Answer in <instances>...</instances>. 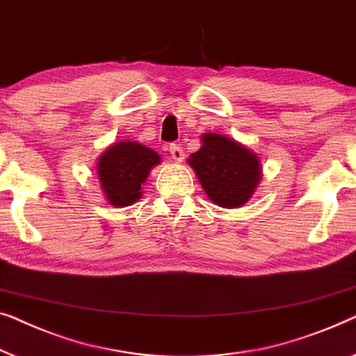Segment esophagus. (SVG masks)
<instances>
[{"label":"esophagus","instance_id":"esophagus-1","mask_svg":"<svg viewBox=\"0 0 356 356\" xmlns=\"http://www.w3.org/2000/svg\"><path fill=\"white\" fill-rule=\"evenodd\" d=\"M169 153H171V158L176 163H180L184 159V152H182V148H180L177 143H172L171 147H169Z\"/></svg>","mask_w":356,"mask_h":356}]
</instances>
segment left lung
<instances>
[{
    "label": "left lung",
    "mask_w": 356,
    "mask_h": 356,
    "mask_svg": "<svg viewBox=\"0 0 356 356\" xmlns=\"http://www.w3.org/2000/svg\"><path fill=\"white\" fill-rule=\"evenodd\" d=\"M202 142V148L187 161L208 198L222 208L242 207L261 177L258 156L221 134H204Z\"/></svg>",
    "instance_id": "left-lung-1"
}]
</instances>
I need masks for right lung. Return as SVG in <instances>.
Returning <instances> with one entry per match:
<instances>
[{"label":"right lung","instance_id":"add662e5","mask_svg":"<svg viewBox=\"0 0 356 356\" xmlns=\"http://www.w3.org/2000/svg\"><path fill=\"white\" fill-rule=\"evenodd\" d=\"M161 161L156 152L138 142H118L98 159V177L109 204L129 207L142 197V184Z\"/></svg>","mask_w":356,"mask_h":356}]
</instances>
